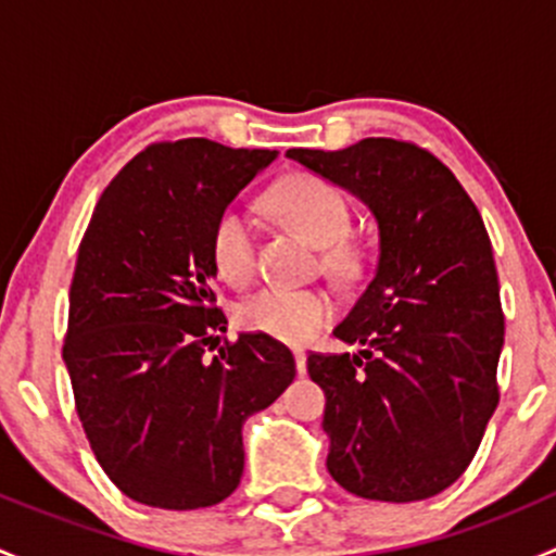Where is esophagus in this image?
I'll return each mask as SVG.
<instances>
[{
	"label": "esophagus",
	"mask_w": 556,
	"mask_h": 556,
	"mask_svg": "<svg viewBox=\"0 0 556 556\" xmlns=\"http://www.w3.org/2000/svg\"><path fill=\"white\" fill-rule=\"evenodd\" d=\"M293 355H295V368H299V374H306V352L293 350Z\"/></svg>",
	"instance_id": "obj_1"
}]
</instances>
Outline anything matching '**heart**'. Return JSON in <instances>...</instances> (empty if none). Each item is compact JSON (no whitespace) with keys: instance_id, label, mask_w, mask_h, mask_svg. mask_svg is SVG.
Wrapping results in <instances>:
<instances>
[{"instance_id":"1","label":"heart","mask_w":556,"mask_h":556,"mask_svg":"<svg viewBox=\"0 0 556 556\" xmlns=\"http://www.w3.org/2000/svg\"><path fill=\"white\" fill-rule=\"evenodd\" d=\"M268 206L314 244H323V261L330 271H355L361 252L344 239L352 212L339 188L312 174H295L268 190ZM210 252L223 279L231 285L250 282L257 268L252 217L239 206H226L212 223ZM333 314L336 301L325 290L266 288L239 301L233 323L244 333L268 336L285 344H306Z\"/></svg>"}]
</instances>
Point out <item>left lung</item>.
<instances>
[{
	"label": "left lung",
	"instance_id": "obj_1",
	"mask_svg": "<svg viewBox=\"0 0 556 556\" xmlns=\"http://www.w3.org/2000/svg\"><path fill=\"white\" fill-rule=\"evenodd\" d=\"M288 155L361 195L379 223L377 271L333 330L363 350L306 357L325 392L330 476L366 501L439 495L501 401L503 306L484 220L450 166L408 139Z\"/></svg>",
	"mask_w": 556,
	"mask_h": 556
}]
</instances>
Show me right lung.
Wrapping results in <instances>:
<instances>
[{
    "mask_svg": "<svg viewBox=\"0 0 556 556\" xmlns=\"http://www.w3.org/2000/svg\"><path fill=\"white\" fill-rule=\"evenodd\" d=\"M274 155L201 137L148 144L83 233L64 363L99 465L144 506L226 501L244 470L242 422L295 379L282 341L226 339L212 290V223Z\"/></svg>",
    "mask_w": 556,
    "mask_h": 556,
    "instance_id": "right-lung-1",
    "label": "right lung"
}]
</instances>
